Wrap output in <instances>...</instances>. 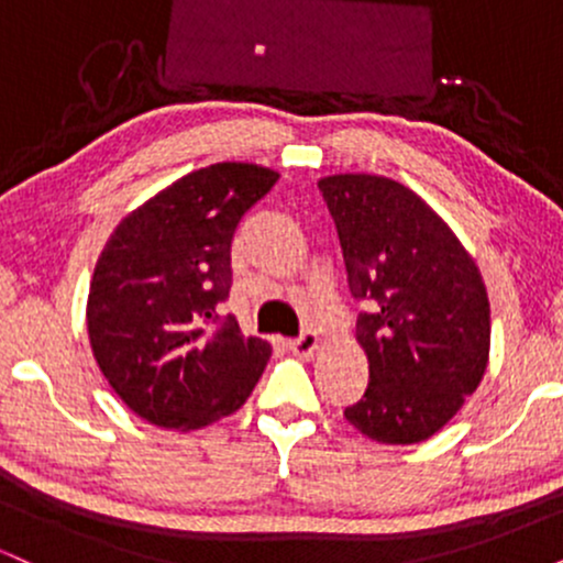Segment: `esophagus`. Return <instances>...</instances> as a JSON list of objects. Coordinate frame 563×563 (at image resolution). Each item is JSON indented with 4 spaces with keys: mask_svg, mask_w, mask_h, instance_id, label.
Listing matches in <instances>:
<instances>
[{
    "mask_svg": "<svg viewBox=\"0 0 563 563\" xmlns=\"http://www.w3.org/2000/svg\"><path fill=\"white\" fill-rule=\"evenodd\" d=\"M288 349L294 354H312L314 349H318V335H314L312 331H303L301 335H296V339L288 341Z\"/></svg>",
    "mask_w": 563,
    "mask_h": 563,
    "instance_id": "obj_1",
    "label": "esophagus"
}]
</instances>
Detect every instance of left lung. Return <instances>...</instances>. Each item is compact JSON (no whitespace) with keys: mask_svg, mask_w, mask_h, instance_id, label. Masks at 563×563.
<instances>
[{"mask_svg":"<svg viewBox=\"0 0 563 563\" xmlns=\"http://www.w3.org/2000/svg\"><path fill=\"white\" fill-rule=\"evenodd\" d=\"M346 264L371 380L346 421L384 444L434 437L476 391L489 357L479 269L448 224L405 185L376 174L318 183Z\"/></svg>","mask_w":563,"mask_h":563,"instance_id":"8db88e82","label":"left lung"}]
</instances>
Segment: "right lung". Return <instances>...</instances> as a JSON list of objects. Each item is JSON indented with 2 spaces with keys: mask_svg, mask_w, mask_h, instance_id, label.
I'll use <instances>...</instances> for the list:
<instances>
[{
  "mask_svg": "<svg viewBox=\"0 0 563 563\" xmlns=\"http://www.w3.org/2000/svg\"><path fill=\"white\" fill-rule=\"evenodd\" d=\"M277 172L211 164L132 211L97 260L89 344L113 391L147 423L200 429L254 391L269 344L232 314L230 245Z\"/></svg>",
  "mask_w": 563,
  "mask_h": 563,
  "instance_id": "1",
  "label": "right lung"
}]
</instances>
